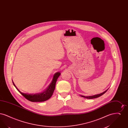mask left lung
<instances>
[{
  "label": "left lung",
  "instance_id": "1",
  "mask_svg": "<svg viewBox=\"0 0 128 128\" xmlns=\"http://www.w3.org/2000/svg\"><path fill=\"white\" fill-rule=\"evenodd\" d=\"M107 90L105 91L104 92H103L101 93V94H96V95H94V96H81L83 97V98H87V99H94V98H98V97H100V96H102L103 94H104L107 91Z\"/></svg>",
  "mask_w": 128,
  "mask_h": 128
}]
</instances>
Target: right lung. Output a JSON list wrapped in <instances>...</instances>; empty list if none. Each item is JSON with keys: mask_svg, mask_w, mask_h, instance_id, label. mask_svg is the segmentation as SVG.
Returning <instances> with one entry per match:
<instances>
[{"mask_svg": "<svg viewBox=\"0 0 128 128\" xmlns=\"http://www.w3.org/2000/svg\"><path fill=\"white\" fill-rule=\"evenodd\" d=\"M60 72H56L54 75V77L52 80V82L50 84L48 88L41 93L39 94H24L22 92H21L18 90V89L17 87L14 84V82H12L13 85L16 87V88L26 99L28 100L29 101L31 102H44L47 100L51 98L55 90L56 83L58 77L60 76Z\"/></svg>", "mask_w": 128, "mask_h": 128, "instance_id": "add662e5", "label": "right lung"}]
</instances>
